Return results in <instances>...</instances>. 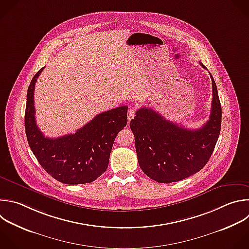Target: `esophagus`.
<instances>
[{"label":"esophagus","instance_id":"obj_1","mask_svg":"<svg viewBox=\"0 0 249 249\" xmlns=\"http://www.w3.org/2000/svg\"><path fill=\"white\" fill-rule=\"evenodd\" d=\"M128 120L130 121V120H132L133 118H134V116L136 115V109H134V108H130L129 110H128Z\"/></svg>","mask_w":249,"mask_h":249}]
</instances>
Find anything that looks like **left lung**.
Masks as SVG:
<instances>
[{"label": "left lung", "instance_id": "left-lung-1", "mask_svg": "<svg viewBox=\"0 0 249 249\" xmlns=\"http://www.w3.org/2000/svg\"><path fill=\"white\" fill-rule=\"evenodd\" d=\"M209 74L211 112L201 128L187 129L146 107L140 108L131 120L138 162L150 179L162 184L179 182L201 170L212 155L221 131L222 108L215 81Z\"/></svg>", "mask_w": 249, "mask_h": 249}]
</instances>
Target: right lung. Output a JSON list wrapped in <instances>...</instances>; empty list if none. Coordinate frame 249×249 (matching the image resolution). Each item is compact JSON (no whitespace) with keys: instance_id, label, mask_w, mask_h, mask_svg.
<instances>
[{"instance_id":"add662e5","label":"right lung","mask_w":249,"mask_h":249,"mask_svg":"<svg viewBox=\"0 0 249 249\" xmlns=\"http://www.w3.org/2000/svg\"><path fill=\"white\" fill-rule=\"evenodd\" d=\"M44 68L32 78L27 91L24 124L29 146L53 179L67 185L94 182L107 169L114 140L127 125L128 107L102 112L74 134L47 138L36 124L34 107L35 84Z\"/></svg>"}]
</instances>
